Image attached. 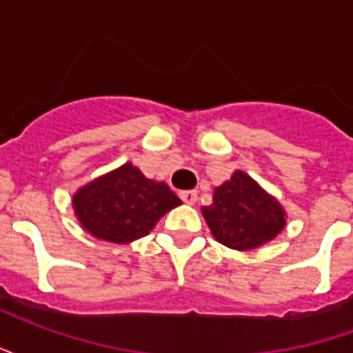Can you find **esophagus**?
I'll return each instance as SVG.
<instances>
[{
  "label": "esophagus",
  "instance_id": "esophagus-1",
  "mask_svg": "<svg viewBox=\"0 0 353 353\" xmlns=\"http://www.w3.org/2000/svg\"><path fill=\"white\" fill-rule=\"evenodd\" d=\"M179 196H181L185 204H194L196 202V191H183Z\"/></svg>",
  "mask_w": 353,
  "mask_h": 353
}]
</instances>
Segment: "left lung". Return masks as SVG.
Returning a JSON list of instances; mask_svg holds the SVG:
<instances>
[{"mask_svg":"<svg viewBox=\"0 0 353 353\" xmlns=\"http://www.w3.org/2000/svg\"><path fill=\"white\" fill-rule=\"evenodd\" d=\"M202 215L219 244L236 252H250L272 242L285 229V210L270 192L242 170L214 189Z\"/></svg>","mask_w":353,"mask_h":353,"instance_id":"left-lung-1","label":"left lung"}]
</instances>
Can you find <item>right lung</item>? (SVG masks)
Here are the masks:
<instances>
[{"label":"right lung","instance_id":"right-lung-1","mask_svg":"<svg viewBox=\"0 0 353 353\" xmlns=\"http://www.w3.org/2000/svg\"><path fill=\"white\" fill-rule=\"evenodd\" d=\"M179 204L168 185L145 177L132 162L88 181L72 199L81 227L111 244H130L145 236L162 215Z\"/></svg>","mask_w":353,"mask_h":353}]
</instances>
